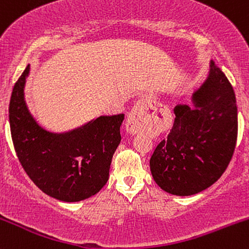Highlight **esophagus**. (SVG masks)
<instances>
[{
  "label": "esophagus",
  "mask_w": 249,
  "mask_h": 249,
  "mask_svg": "<svg viewBox=\"0 0 249 249\" xmlns=\"http://www.w3.org/2000/svg\"><path fill=\"white\" fill-rule=\"evenodd\" d=\"M153 108L152 101L147 98H141L130 111L126 122V130L130 133L136 134L144 128L145 121L150 115V111Z\"/></svg>",
  "instance_id": "esophagus-1"
}]
</instances>
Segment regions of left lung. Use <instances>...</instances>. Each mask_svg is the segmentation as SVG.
Returning <instances> with one entry per match:
<instances>
[{
  "label": "left lung",
  "instance_id": "left-lung-1",
  "mask_svg": "<svg viewBox=\"0 0 249 249\" xmlns=\"http://www.w3.org/2000/svg\"><path fill=\"white\" fill-rule=\"evenodd\" d=\"M192 101L194 107H174L167 139L157 145L150 159L154 181L176 196H192L213 185L230 164L238 138L235 93L213 61Z\"/></svg>",
  "mask_w": 249,
  "mask_h": 249
}]
</instances>
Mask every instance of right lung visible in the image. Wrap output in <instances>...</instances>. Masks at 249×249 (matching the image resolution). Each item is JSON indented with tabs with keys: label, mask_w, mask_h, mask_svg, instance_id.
Segmentation results:
<instances>
[{
	"label": "right lung",
	"mask_w": 249,
	"mask_h": 249,
	"mask_svg": "<svg viewBox=\"0 0 249 249\" xmlns=\"http://www.w3.org/2000/svg\"><path fill=\"white\" fill-rule=\"evenodd\" d=\"M30 65L17 79L9 104L11 139L25 173L39 190L62 201L95 196L108 179L113 153L121 142L124 115L102 116L68 133L48 132L24 102Z\"/></svg>",
	"instance_id": "obj_1"
}]
</instances>
